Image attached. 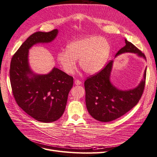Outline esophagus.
<instances>
[{"instance_id":"obj_1","label":"esophagus","mask_w":157,"mask_h":157,"mask_svg":"<svg viewBox=\"0 0 157 157\" xmlns=\"http://www.w3.org/2000/svg\"><path fill=\"white\" fill-rule=\"evenodd\" d=\"M75 85H80V84H82V82H80V80H76L75 81Z\"/></svg>"}]
</instances>
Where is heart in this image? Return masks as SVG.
Here are the masks:
<instances>
[{"mask_svg":"<svg viewBox=\"0 0 157 157\" xmlns=\"http://www.w3.org/2000/svg\"><path fill=\"white\" fill-rule=\"evenodd\" d=\"M110 46L103 37L91 36L75 40L67 45L66 51L57 55V61L63 71L73 74L77 67L76 60L83 71L90 75L99 72L109 57Z\"/></svg>","mask_w":157,"mask_h":157,"instance_id":"heart-1","label":"heart"}]
</instances>
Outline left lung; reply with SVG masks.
Here are the masks:
<instances>
[{
  "mask_svg": "<svg viewBox=\"0 0 157 157\" xmlns=\"http://www.w3.org/2000/svg\"><path fill=\"white\" fill-rule=\"evenodd\" d=\"M125 45L119 51L115 57L125 52L134 53L146 60L144 53L132 43L125 40ZM113 60H111L100 72L88 78L84 82L86 105L90 114L96 120L110 122L123 116L131 110L141 98L145 87L146 68L143 79L133 89L121 90L110 81Z\"/></svg>",
  "mask_w": 157,
  "mask_h": 157,
  "instance_id": "1",
  "label": "left lung"
}]
</instances>
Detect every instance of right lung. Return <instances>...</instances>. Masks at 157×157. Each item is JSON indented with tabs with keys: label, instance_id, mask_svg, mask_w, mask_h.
<instances>
[{
	"label": "right lung",
	"instance_id": "right-lung-1",
	"mask_svg": "<svg viewBox=\"0 0 157 157\" xmlns=\"http://www.w3.org/2000/svg\"><path fill=\"white\" fill-rule=\"evenodd\" d=\"M58 34L57 29L32 34L14 54L10 63V78L16 102L27 114L43 123L61 117L73 78L55 67L47 74L34 73L29 62V52L34 45L52 41Z\"/></svg>",
	"mask_w": 157,
	"mask_h": 157
}]
</instances>
